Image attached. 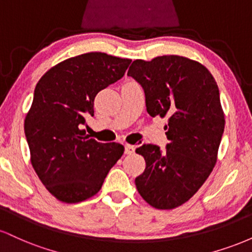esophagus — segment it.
I'll list each match as a JSON object with an SVG mask.
<instances>
[{"label": "esophagus", "mask_w": 252, "mask_h": 252, "mask_svg": "<svg viewBox=\"0 0 252 252\" xmlns=\"http://www.w3.org/2000/svg\"><path fill=\"white\" fill-rule=\"evenodd\" d=\"M134 152H135V146H131V144H126V146H124V153H126V155L134 154Z\"/></svg>", "instance_id": "34e87169"}]
</instances>
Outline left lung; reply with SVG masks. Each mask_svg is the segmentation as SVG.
I'll list each match as a JSON object with an SVG mask.
<instances>
[{
    "label": "left lung",
    "mask_w": 252,
    "mask_h": 252,
    "mask_svg": "<svg viewBox=\"0 0 252 252\" xmlns=\"http://www.w3.org/2000/svg\"><path fill=\"white\" fill-rule=\"evenodd\" d=\"M128 76L142 86L150 116L169 117L166 150L136 149L146 160L136 189L155 209H175L198 192L217 162L225 126L218 85L205 66L180 56L135 60Z\"/></svg>",
    "instance_id": "obj_1"
}]
</instances>
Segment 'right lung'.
I'll return each mask as SVG.
<instances>
[{"label": "right lung", "instance_id": "obj_1", "mask_svg": "<svg viewBox=\"0 0 252 252\" xmlns=\"http://www.w3.org/2000/svg\"><path fill=\"white\" fill-rule=\"evenodd\" d=\"M130 63L91 52L58 63L36 84L25 135L32 166L58 200L74 204L97 194L123 155L122 144L99 143L80 128L94 116L98 92L120 80Z\"/></svg>", "mask_w": 252, "mask_h": 252}]
</instances>
